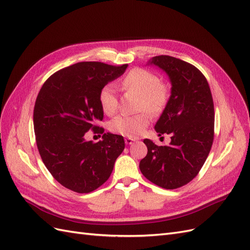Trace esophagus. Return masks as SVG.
Listing matches in <instances>:
<instances>
[{
	"mask_svg": "<svg viewBox=\"0 0 250 250\" xmlns=\"http://www.w3.org/2000/svg\"><path fill=\"white\" fill-rule=\"evenodd\" d=\"M134 141H135V139H132V138H125V143L127 144V145H131Z\"/></svg>",
	"mask_w": 250,
	"mask_h": 250,
	"instance_id": "1",
	"label": "esophagus"
}]
</instances>
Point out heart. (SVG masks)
<instances>
[{"label":"heart","mask_w":250,"mask_h":250,"mask_svg":"<svg viewBox=\"0 0 250 250\" xmlns=\"http://www.w3.org/2000/svg\"><path fill=\"white\" fill-rule=\"evenodd\" d=\"M123 86L141 96L140 109H146L151 113H160L164 110L169 100V89L162 84L160 77L145 69H132L123 79ZM99 103L106 115H113L118 108L117 88L112 84L104 85L99 93ZM149 115L142 112L135 116L119 115L109 123V129L125 135L135 138L143 132L149 124Z\"/></svg>","instance_id":"heart-1"}]
</instances>
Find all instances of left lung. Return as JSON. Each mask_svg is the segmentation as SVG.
<instances>
[{"label":"left lung","mask_w":250,"mask_h":250,"mask_svg":"<svg viewBox=\"0 0 250 250\" xmlns=\"http://www.w3.org/2000/svg\"><path fill=\"white\" fill-rule=\"evenodd\" d=\"M149 63L161 67L171 81V96L154 128L158 135L171 134L169 146L144 140L147 155L140 170L151 183L173 190L197 176L214 141L215 111L208 83L193 64L168 56H155Z\"/></svg>","instance_id":"obj_1"}]
</instances>
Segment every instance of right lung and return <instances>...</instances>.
Returning <instances> with one entry per match:
<instances>
[{
  "label": "right lung",
  "instance_id": "right-lung-1",
  "mask_svg": "<svg viewBox=\"0 0 250 250\" xmlns=\"http://www.w3.org/2000/svg\"><path fill=\"white\" fill-rule=\"evenodd\" d=\"M128 64L98 62L75 63L54 73L37 95L33 125L36 145L49 172L60 185L76 193H90L106 181L123 152L122 135L104 133L102 141H85L88 130L103 120L101 88L120 77Z\"/></svg>",
  "mask_w": 250,
  "mask_h": 250
}]
</instances>
